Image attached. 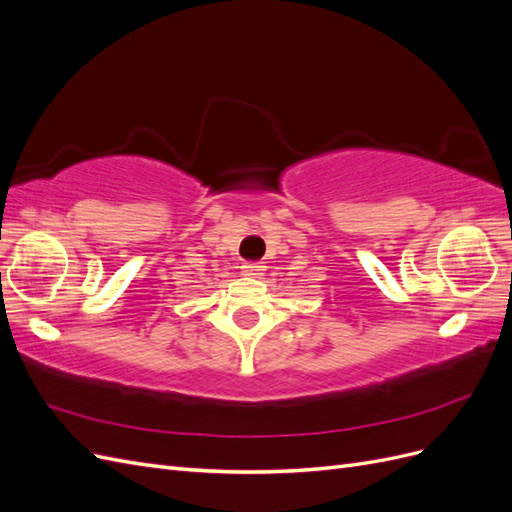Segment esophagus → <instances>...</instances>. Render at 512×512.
I'll use <instances>...</instances> for the list:
<instances>
[{
	"mask_svg": "<svg viewBox=\"0 0 512 512\" xmlns=\"http://www.w3.org/2000/svg\"><path fill=\"white\" fill-rule=\"evenodd\" d=\"M262 271H265V265H260V262H243L241 265L243 277H262Z\"/></svg>",
	"mask_w": 512,
	"mask_h": 512,
	"instance_id": "1",
	"label": "esophagus"
}]
</instances>
